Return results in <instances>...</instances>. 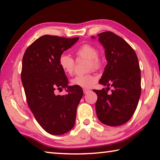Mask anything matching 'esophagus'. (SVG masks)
Listing matches in <instances>:
<instances>
[{"instance_id":"esophagus-1","label":"esophagus","mask_w":160,"mask_h":160,"mask_svg":"<svg viewBox=\"0 0 160 160\" xmlns=\"http://www.w3.org/2000/svg\"><path fill=\"white\" fill-rule=\"evenodd\" d=\"M83 92H84V93H85V94H88V92H90V90H88V89H84Z\"/></svg>"}]
</instances>
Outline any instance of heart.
I'll return each mask as SVG.
<instances>
[{
	"label": "heart",
	"instance_id": "heart-1",
	"mask_svg": "<svg viewBox=\"0 0 160 160\" xmlns=\"http://www.w3.org/2000/svg\"><path fill=\"white\" fill-rule=\"evenodd\" d=\"M77 58H85L88 60L87 67L88 70H97L102 66V59L98 55V50L90 44L80 46L75 51ZM58 65L66 74L72 75L75 69V61L66 53H61L58 57ZM97 78L92 73L79 75L71 80L72 85L82 88H90L97 82Z\"/></svg>",
	"mask_w": 160,
	"mask_h": 160
}]
</instances>
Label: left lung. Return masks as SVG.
<instances>
[{
	"mask_svg": "<svg viewBox=\"0 0 160 160\" xmlns=\"http://www.w3.org/2000/svg\"><path fill=\"white\" fill-rule=\"evenodd\" d=\"M98 36L108 62L99 82L113 90L110 94L109 88L93 90L97 95V116L105 125L121 126L133 115L141 94L138 59L133 48L113 32H104Z\"/></svg>",
	"mask_w": 160,
	"mask_h": 160,
	"instance_id": "1",
	"label": "left lung"
}]
</instances>
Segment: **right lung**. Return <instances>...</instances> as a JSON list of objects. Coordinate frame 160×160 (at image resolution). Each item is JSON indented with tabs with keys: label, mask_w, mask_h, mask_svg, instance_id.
<instances>
[{
	"label": "right lung",
	"mask_w": 160,
	"mask_h": 160,
	"mask_svg": "<svg viewBox=\"0 0 160 160\" xmlns=\"http://www.w3.org/2000/svg\"><path fill=\"white\" fill-rule=\"evenodd\" d=\"M78 39L44 35L23 56L21 79L27 102L37 122L51 135L64 134L73 128L83 95L80 87L68 86V78L58 65L59 56ZM64 88H67V95L55 94Z\"/></svg>",
	"instance_id": "right-lung-1"
}]
</instances>
